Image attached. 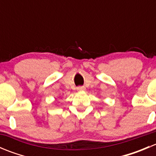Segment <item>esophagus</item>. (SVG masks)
<instances>
[{"label":"esophagus","mask_w":156,"mask_h":156,"mask_svg":"<svg viewBox=\"0 0 156 156\" xmlns=\"http://www.w3.org/2000/svg\"><path fill=\"white\" fill-rule=\"evenodd\" d=\"M77 90H78V91L85 90V87H81V86H80V87H77Z\"/></svg>","instance_id":"esophagus-1"}]
</instances>
